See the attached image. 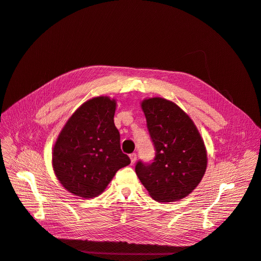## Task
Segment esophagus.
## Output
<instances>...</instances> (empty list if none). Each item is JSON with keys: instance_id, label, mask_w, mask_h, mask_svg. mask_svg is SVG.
Returning a JSON list of instances; mask_svg holds the SVG:
<instances>
[{"instance_id": "esophagus-1", "label": "esophagus", "mask_w": 261, "mask_h": 261, "mask_svg": "<svg viewBox=\"0 0 261 261\" xmlns=\"http://www.w3.org/2000/svg\"><path fill=\"white\" fill-rule=\"evenodd\" d=\"M136 159H138V155H136V153H131V154H130V160H131V164H132V165L136 162Z\"/></svg>"}]
</instances>
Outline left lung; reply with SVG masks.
Listing matches in <instances>:
<instances>
[{"mask_svg":"<svg viewBox=\"0 0 261 261\" xmlns=\"http://www.w3.org/2000/svg\"><path fill=\"white\" fill-rule=\"evenodd\" d=\"M142 109L155 156L152 163L139 161L135 172L155 201H179L201 182L207 166L206 148L194 121L174 102L148 98Z\"/></svg>","mask_w":261,"mask_h":261,"instance_id":"8db88e82","label":"left lung"}]
</instances>
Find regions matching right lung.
<instances>
[{
	"mask_svg": "<svg viewBox=\"0 0 261 261\" xmlns=\"http://www.w3.org/2000/svg\"><path fill=\"white\" fill-rule=\"evenodd\" d=\"M116 100L108 96L82 103L68 118L53 148V168L62 186L85 199L99 196L130 159L114 125Z\"/></svg>",
	"mask_w": 261,
	"mask_h": 261,
	"instance_id": "1",
	"label": "right lung"
}]
</instances>
